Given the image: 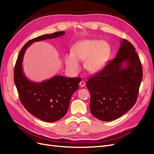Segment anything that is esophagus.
Listing matches in <instances>:
<instances>
[{
  "instance_id": "obj_1",
  "label": "esophagus",
  "mask_w": 154,
  "mask_h": 154,
  "mask_svg": "<svg viewBox=\"0 0 154 154\" xmlns=\"http://www.w3.org/2000/svg\"><path fill=\"white\" fill-rule=\"evenodd\" d=\"M79 85H80V86L81 87H85V82H84V81H81L80 82V83H79Z\"/></svg>"
}]
</instances>
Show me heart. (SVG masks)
<instances>
[{"instance_id": "obj_1", "label": "heart", "mask_w": 154, "mask_h": 154, "mask_svg": "<svg viewBox=\"0 0 154 154\" xmlns=\"http://www.w3.org/2000/svg\"><path fill=\"white\" fill-rule=\"evenodd\" d=\"M111 54L110 45L105 40L87 39L78 42L71 49V53L64 57L66 66L76 72L80 68V61L85 60V67L92 74L100 72L105 67Z\"/></svg>"}]
</instances>
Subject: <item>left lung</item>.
Here are the masks:
<instances>
[{
  "label": "left lung",
  "mask_w": 154,
  "mask_h": 154,
  "mask_svg": "<svg viewBox=\"0 0 154 154\" xmlns=\"http://www.w3.org/2000/svg\"><path fill=\"white\" fill-rule=\"evenodd\" d=\"M143 78V69L133 45L125 39L116 58L88 79L90 110L103 122L119 118L136 103Z\"/></svg>",
  "instance_id": "obj_1"
}]
</instances>
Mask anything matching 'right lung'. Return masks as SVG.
I'll list each match as a JSON object with an SVG mask.
<instances>
[{"label":"right lung","mask_w":154,"mask_h":154,"mask_svg":"<svg viewBox=\"0 0 154 154\" xmlns=\"http://www.w3.org/2000/svg\"><path fill=\"white\" fill-rule=\"evenodd\" d=\"M65 32L58 31L29 40L21 49L14 69V82L21 103L29 113L46 122H57L66 114L70 100L78 90L80 78L57 75L40 83L32 82L23 71V58L26 49L33 42L57 38Z\"/></svg>","instance_id":"right-lung-1"}]
</instances>
